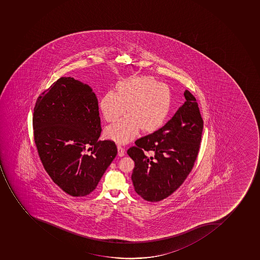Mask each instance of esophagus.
<instances>
[{"label": "esophagus", "instance_id": "34e87169", "mask_svg": "<svg viewBox=\"0 0 260 260\" xmlns=\"http://www.w3.org/2000/svg\"><path fill=\"white\" fill-rule=\"evenodd\" d=\"M118 154L119 156H123L125 155V150L121 146H118Z\"/></svg>", "mask_w": 260, "mask_h": 260}]
</instances>
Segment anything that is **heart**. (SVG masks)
<instances>
[{"instance_id": "obj_1", "label": "heart", "mask_w": 260, "mask_h": 260, "mask_svg": "<svg viewBox=\"0 0 260 260\" xmlns=\"http://www.w3.org/2000/svg\"><path fill=\"white\" fill-rule=\"evenodd\" d=\"M171 94L167 85L151 77H135L121 82L117 91L108 92L101 98L100 108L105 120L114 122L105 136L118 143H128L138 136L140 129L145 133L155 131L168 118Z\"/></svg>"}]
</instances>
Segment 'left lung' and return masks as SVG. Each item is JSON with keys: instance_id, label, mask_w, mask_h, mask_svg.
Returning a JSON list of instances; mask_svg holds the SVG:
<instances>
[{"instance_id": "1", "label": "left lung", "mask_w": 260, "mask_h": 260, "mask_svg": "<svg viewBox=\"0 0 260 260\" xmlns=\"http://www.w3.org/2000/svg\"><path fill=\"white\" fill-rule=\"evenodd\" d=\"M186 101L172 118L155 133L139 138L127 150L135 162L132 175L135 191L148 202L168 198L192 171L199 155L203 120L199 104L188 90ZM151 151L148 157L145 152Z\"/></svg>"}]
</instances>
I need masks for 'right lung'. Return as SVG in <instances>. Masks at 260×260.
Here are the masks:
<instances>
[{
	"mask_svg": "<svg viewBox=\"0 0 260 260\" xmlns=\"http://www.w3.org/2000/svg\"><path fill=\"white\" fill-rule=\"evenodd\" d=\"M34 111L35 145L48 175L71 196L90 194L118 153L113 141H99L102 128L91 88L61 77L39 96Z\"/></svg>",
	"mask_w": 260,
	"mask_h": 260,
	"instance_id": "add662e5",
	"label": "right lung"
}]
</instances>
